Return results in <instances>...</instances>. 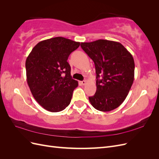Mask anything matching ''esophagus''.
<instances>
[{"label": "esophagus", "mask_w": 159, "mask_h": 159, "mask_svg": "<svg viewBox=\"0 0 159 159\" xmlns=\"http://www.w3.org/2000/svg\"><path fill=\"white\" fill-rule=\"evenodd\" d=\"M86 83H87V81H86L85 80H84L82 81H81V84L83 85H85L86 84Z\"/></svg>", "instance_id": "1"}]
</instances>
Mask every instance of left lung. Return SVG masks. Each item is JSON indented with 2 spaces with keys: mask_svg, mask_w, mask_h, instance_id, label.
<instances>
[{
  "mask_svg": "<svg viewBox=\"0 0 159 159\" xmlns=\"http://www.w3.org/2000/svg\"><path fill=\"white\" fill-rule=\"evenodd\" d=\"M81 47L95 67L97 89L89 97L91 104L101 111L116 109L127 98L134 81L131 54L121 43L107 40L81 42Z\"/></svg>",
  "mask_w": 159,
  "mask_h": 159,
  "instance_id": "left-lung-1",
  "label": "left lung"
}]
</instances>
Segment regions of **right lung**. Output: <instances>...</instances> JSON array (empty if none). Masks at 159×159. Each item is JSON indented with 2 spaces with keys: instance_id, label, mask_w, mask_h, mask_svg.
Wrapping results in <instances>:
<instances>
[{
  "instance_id": "obj_1",
  "label": "right lung",
  "mask_w": 159,
  "mask_h": 159,
  "mask_svg": "<svg viewBox=\"0 0 159 159\" xmlns=\"http://www.w3.org/2000/svg\"><path fill=\"white\" fill-rule=\"evenodd\" d=\"M80 42L63 37L42 40L33 48L26 60V80L33 97L50 112L68 106L78 81L71 76L67 61Z\"/></svg>"
}]
</instances>
